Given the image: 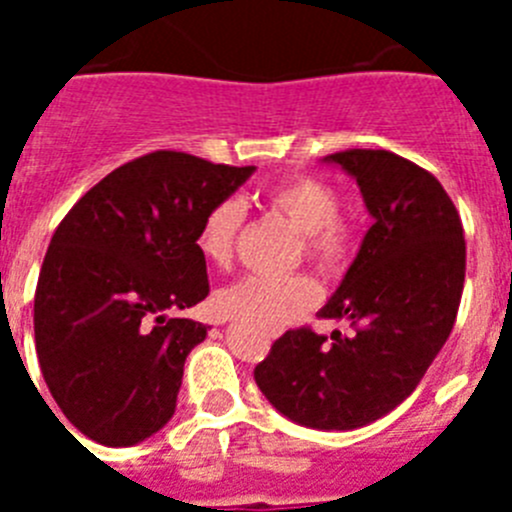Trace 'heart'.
I'll return each mask as SVG.
<instances>
[{"label":"heart","instance_id":"obj_1","mask_svg":"<svg viewBox=\"0 0 512 512\" xmlns=\"http://www.w3.org/2000/svg\"><path fill=\"white\" fill-rule=\"evenodd\" d=\"M264 205L302 233V251L325 274L346 266L354 248V230L338 215V194L312 176H289L264 192ZM246 210L238 200H223L207 210L197 230V251L212 266L233 259L235 238ZM318 284L310 277L264 279L246 277L220 289L215 307L223 318L246 320L266 330H279L318 302Z\"/></svg>","mask_w":512,"mask_h":512}]
</instances>
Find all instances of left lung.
Returning <instances> with one entry per match:
<instances>
[{
  "label": "left lung",
  "instance_id": "obj_1",
  "mask_svg": "<svg viewBox=\"0 0 512 512\" xmlns=\"http://www.w3.org/2000/svg\"><path fill=\"white\" fill-rule=\"evenodd\" d=\"M356 179L372 228L320 315L351 336L287 330L256 366L266 400L292 423L354 431L413 395L459 312L467 246L459 212L433 174L390 151L325 156Z\"/></svg>",
  "mask_w": 512,
  "mask_h": 512
}]
</instances>
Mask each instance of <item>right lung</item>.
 <instances>
[{"mask_svg": "<svg viewBox=\"0 0 512 512\" xmlns=\"http://www.w3.org/2000/svg\"><path fill=\"white\" fill-rule=\"evenodd\" d=\"M256 166L156 151L107 174L61 220L35 289L40 372L92 441L135 446L176 410L207 325L176 312L210 292L197 230Z\"/></svg>", "mask_w": 512, "mask_h": 512, "instance_id": "obj_1", "label": "right lung"}]
</instances>
